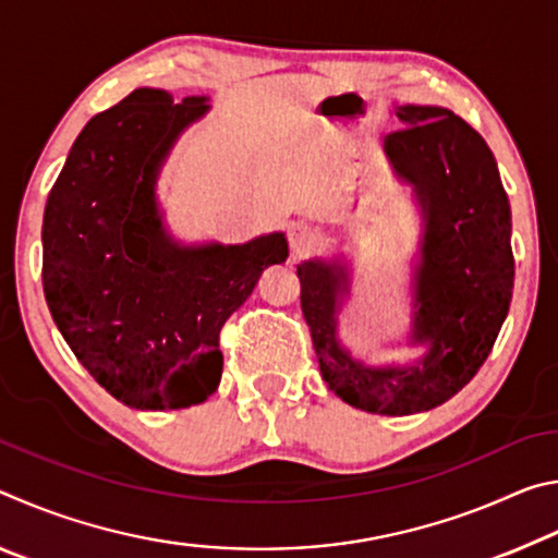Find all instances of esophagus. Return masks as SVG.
<instances>
[{"instance_id":"1","label":"esophagus","mask_w":558,"mask_h":558,"mask_svg":"<svg viewBox=\"0 0 558 558\" xmlns=\"http://www.w3.org/2000/svg\"><path fill=\"white\" fill-rule=\"evenodd\" d=\"M317 243V235L315 231L310 229V226H292L290 231V251L292 256H305V253H310L315 248Z\"/></svg>"}]
</instances>
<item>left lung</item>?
Masks as SVG:
<instances>
[{
	"mask_svg": "<svg viewBox=\"0 0 558 558\" xmlns=\"http://www.w3.org/2000/svg\"><path fill=\"white\" fill-rule=\"evenodd\" d=\"M396 116L405 128L386 135L384 149L393 172L413 184L423 214L411 344H428V352L409 366L356 362L337 339L344 268L325 260L298 266L302 315L329 391L381 415L430 411L452 399L493 352L514 288L512 211L485 140L438 106H403Z\"/></svg>",
	"mask_w": 558,
	"mask_h": 558,
	"instance_id": "8db88e82",
	"label": "left lung"
}]
</instances>
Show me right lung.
<instances>
[{
    "instance_id": "obj_1",
    "label": "right lung",
    "mask_w": 558,
    "mask_h": 558,
    "mask_svg": "<svg viewBox=\"0 0 558 558\" xmlns=\"http://www.w3.org/2000/svg\"><path fill=\"white\" fill-rule=\"evenodd\" d=\"M206 100L132 90L88 120L46 202V305L78 362L130 409L209 399L221 381L223 323L260 272L288 258L282 233L243 245H182L167 233L157 174Z\"/></svg>"
}]
</instances>
